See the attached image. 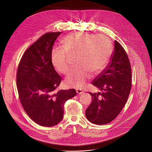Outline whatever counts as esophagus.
I'll use <instances>...</instances> for the list:
<instances>
[{
	"label": "esophagus",
	"instance_id": "1",
	"mask_svg": "<svg viewBox=\"0 0 152 152\" xmlns=\"http://www.w3.org/2000/svg\"><path fill=\"white\" fill-rule=\"evenodd\" d=\"M76 93H77L78 94H83V93H84V91H82V90H80V89H77V90H76Z\"/></svg>",
	"mask_w": 152,
	"mask_h": 152
}]
</instances>
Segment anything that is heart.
<instances>
[{
	"mask_svg": "<svg viewBox=\"0 0 152 152\" xmlns=\"http://www.w3.org/2000/svg\"><path fill=\"white\" fill-rule=\"evenodd\" d=\"M69 53H77L76 64L66 77L65 84L69 87L82 88L90 73L97 75L106 66L111 55V43L103 35L76 32L65 37L62 48H53L51 60L54 67L61 73H68L70 66Z\"/></svg>",
	"mask_w": 152,
	"mask_h": 152,
	"instance_id": "heart-1",
	"label": "heart"
}]
</instances>
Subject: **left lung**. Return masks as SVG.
Here are the masks:
<instances>
[{
    "label": "left lung",
    "instance_id": "obj_1",
    "mask_svg": "<svg viewBox=\"0 0 152 152\" xmlns=\"http://www.w3.org/2000/svg\"><path fill=\"white\" fill-rule=\"evenodd\" d=\"M102 93L89 92L93 100L85 111L91 123L102 125L114 120L124 107L132 86V71L127 55L114 41V50L106 68L93 80Z\"/></svg>",
    "mask_w": 152,
    "mask_h": 152
}]
</instances>
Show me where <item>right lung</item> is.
Segmentation results:
<instances>
[{"label": "right lung", "mask_w": 152, "mask_h": 152, "mask_svg": "<svg viewBox=\"0 0 152 152\" xmlns=\"http://www.w3.org/2000/svg\"><path fill=\"white\" fill-rule=\"evenodd\" d=\"M62 32H48L23 53L17 72L16 82L20 103L37 124L51 127L62 119L65 103L76 95L75 89L55 93L61 82L51 60L54 42Z\"/></svg>", "instance_id": "1"}]
</instances>
